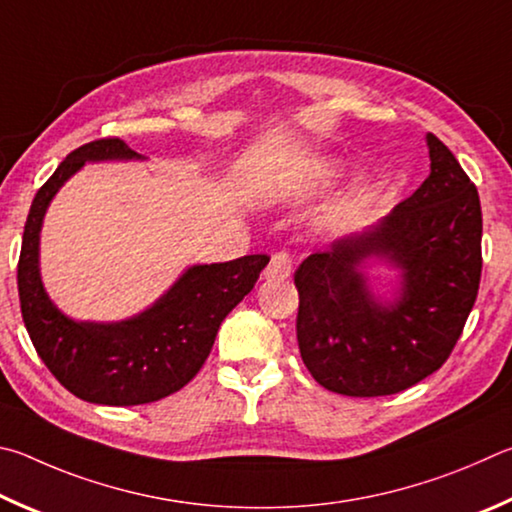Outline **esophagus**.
Listing matches in <instances>:
<instances>
[{
    "instance_id": "34e87169",
    "label": "esophagus",
    "mask_w": 512,
    "mask_h": 512,
    "mask_svg": "<svg viewBox=\"0 0 512 512\" xmlns=\"http://www.w3.org/2000/svg\"><path fill=\"white\" fill-rule=\"evenodd\" d=\"M292 265L294 263H292L290 251H285V249L274 251L272 261H270V265H267V270H265V279L267 281H285V279H290Z\"/></svg>"
}]
</instances>
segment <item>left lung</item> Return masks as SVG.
<instances>
[{"label": "left lung", "mask_w": 512, "mask_h": 512, "mask_svg": "<svg viewBox=\"0 0 512 512\" xmlns=\"http://www.w3.org/2000/svg\"><path fill=\"white\" fill-rule=\"evenodd\" d=\"M432 173L371 229L335 240L294 272L297 339L321 387L378 398L441 369L459 342L481 281V202L452 150L427 134ZM369 257L401 272L382 302L361 272Z\"/></svg>", "instance_id": "1"}]
</instances>
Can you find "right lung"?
Segmentation results:
<instances>
[{"instance_id": "add662e5", "label": "right lung", "mask_w": 512, "mask_h": 512, "mask_svg": "<svg viewBox=\"0 0 512 512\" xmlns=\"http://www.w3.org/2000/svg\"><path fill=\"white\" fill-rule=\"evenodd\" d=\"M105 159L143 157L121 139L89 141L69 152L35 193L24 224L17 292L35 351L62 387L94 405H146L195 378L224 317L254 290L270 256L251 254L229 263L188 267L148 310L116 324L65 317L40 279L42 220L53 195L85 161Z\"/></svg>"}]
</instances>
